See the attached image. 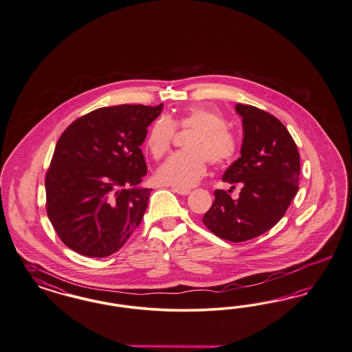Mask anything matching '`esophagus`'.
I'll return each mask as SVG.
<instances>
[{
	"label": "esophagus",
	"instance_id": "34e87169",
	"mask_svg": "<svg viewBox=\"0 0 352 352\" xmlns=\"http://www.w3.org/2000/svg\"><path fill=\"white\" fill-rule=\"evenodd\" d=\"M174 192L179 195H188L190 194V188H182V187H173L171 188Z\"/></svg>",
	"mask_w": 352,
	"mask_h": 352
}]
</instances>
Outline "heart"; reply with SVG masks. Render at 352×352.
I'll return each instance as SVG.
<instances>
[{
  "mask_svg": "<svg viewBox=\"0 0 352 352\" xmlns=\"http://www.w3.org/2000/svg\"><path fill=\"white\" fill-rule=\"evenodd\" d=\"M175 129L191 133L184 142L187 151L174 153L158 168L156 178L162 184L192 187L206 175L208 161L225 165L236 153V140L225 118L206 107H191L177 118L161 116L153 122L146 139L152 157L160 160L169 152Z\"/></svg>",
  "mask_w": 352,
  "mask_h": 352,
  "instance_id": "heart-1",
  "label": "heart"
}]
</instances>
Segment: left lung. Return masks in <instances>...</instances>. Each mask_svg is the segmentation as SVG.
<instances>
[{
    "label": "left lung",
    "instance_id": "obj_1",
    "mask_svg": "<svg viewBox=\"0 0 352 352\" xmlns=\"http://www.w3.org/2000/svg\"><path fill=\"white\" fill-rule=\"evenodd\" d=\"M235 110L242 117L244 133L241 157L226 169L222 181L241 182L242 190L236 200L225 190H216L203 222L221 239L239 243L264 234L285 216L299 190L300 157L278 118L252 105L236 104Z\"/></svg>",
    "mask_w": 352,
    "mask_h": 352
}]
</instances>
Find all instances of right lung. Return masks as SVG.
I'll use <instances>...</instances> for the list:
<instances>
[{"mask_svg": "<svg viewBox=\"0 0 352 352\" xmlns=\"http://www.w3.org/2000/svg\"><path fill=\"white\" fill-rule=\"evenodd\" d=\"M162 108L105 107L79 117L62 133L45 175V206L70 250L107 257L140 225L151 195L138 186L146 174L140 146Z\"/></svg>", "mask_w": 352, "mask_h": 352, "instance_id": "right-lung-1", "label": "right lung"}]
</instances>
